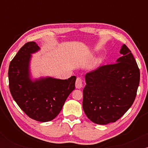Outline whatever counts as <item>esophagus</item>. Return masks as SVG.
I'll use <instances>...</instances> for the list:
<instances>
[{"instance_id":"34e87169","label":"esophagus","mask_w":148,"mask_h":148,"mask_svg":"<svg viewBox=\"0 0 148 148\" xmlns=\"http://www.w3.org/2000/svg\"><path fill=\"white\" fill-rule=\"evenodd\" d=\"M82 82H83V81H82V79H81V78L78 77L77 79H76V84H75L76 88H77V89H80V88H82V86H83Z\"/></svg>"}]
</instances>
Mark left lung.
<instances>
[{
	"mask_svg": "<svg viewBox=\"0 0 148 148\" xmlns=\"http://www.w3.org/2000/svg\"><path fill=\"white\" fill-rule=\"evenodd\" d=\"M113 64L86 74L83 108L92 123L107 125L121 118L133 104L140 82V70L125 45Z\"/></svg>",
	"mask_w": 148,
	"mask_h": 148,
	"instance_id": "obj_1",
	"label": "left lung"
}]
</instances>
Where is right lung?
I'll return each mask as SVG.
<instances>
[{"label": "right lung", "mask_w": 148, "mask_h": 148, "mask_svg": "<svg viewBox=\"0 0 148 148\" xmlns=\"http://www.w3.org/2000/svg\"><path fill=\"white\" fill-rule=\"evenodd\" d=\"M40 50L35 42L26 43L10 62L9 87L18 106L30 118L49 122L62 110L66 99L75 88V76L68 79L46 77L33 79L30 65L32 54Z\"/></svg>", "instance_id": "right-lung-1"}]
</instances>
